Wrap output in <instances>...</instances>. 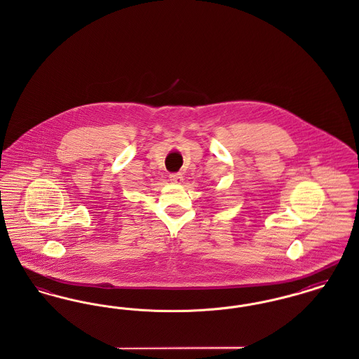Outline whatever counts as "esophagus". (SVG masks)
<instances>
[{
	"label": "esophagus",
	"instance_id": "1",
	"mask_svg": "<svg viewBox=\"0 0 359 359\" xmlns=\"http://www.w3.org/2000/svg\"><path fill=\"white\" fill-rule=\"evenodd\" d=\"M170 179H171L172 183L180 184V183L183 182V175H182V173H171V175H170Z\"/></svg>",
	"mask_w": 359,
	"mask_h": 359
}]
</instances>
